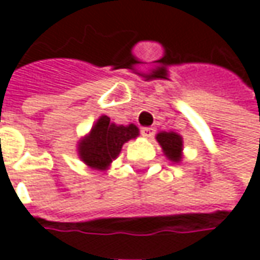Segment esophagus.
<instances>
[{"label": "esophagus", "mask_w": 260, "mask_h": 260, "mask_svg": "<svg viewBox=\"0 0 260 260\" xmlns=\"http://www.w3.org/2000/svg\"><path fill=\"white\" fill-rule=\"evenodd\" d=\"M155 135V128L153 127H143L142 128V136L143 137H152Z\"/></svg>", "instance_id": "obj_1"}]
</instances>
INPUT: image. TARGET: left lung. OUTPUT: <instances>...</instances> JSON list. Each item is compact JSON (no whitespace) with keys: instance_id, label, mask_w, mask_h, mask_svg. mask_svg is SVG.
<instances>
[{"instance_id":"1","label":"left lung","mask_w":260,"mask_h":260,"mask_svg":"<svg viewBox=\"0 0 260 260\" xmlns=\"http://www.w3.org/2000/svg\"><path fill=\"white\" fill-rule=\"evenodd\" d=\"M165 156L172 162H181L182 159V137L174 132H160L156 136Z\"/></svg>"}]
</instances>
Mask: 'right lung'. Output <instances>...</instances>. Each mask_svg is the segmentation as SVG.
Returning <instances> with one entry per match:
<instances>
[{
  "instance_id": "add662e5",
  "label": "right lung",
  "mask_w": 260,
  "mask_h": 260,
  "mask_svg": "<svg viewBox=\"0 0 260 260\" xmlns=\"http://www.w3.org/2000/svg\"><path fill=\"white\" fill-rule=\"evenodd\" d=\"M139 128L135 124L117 125L110 121L107 115H101L78 145V155L81 160L92 169L104 171L117 156L125 142L136 139Z\"/></svg>"
}]
</instances>
